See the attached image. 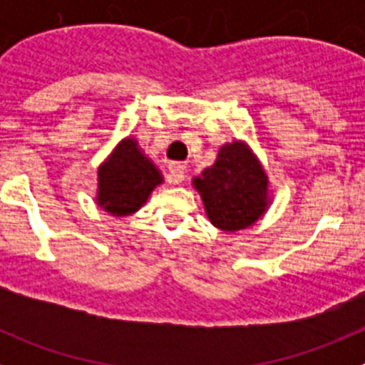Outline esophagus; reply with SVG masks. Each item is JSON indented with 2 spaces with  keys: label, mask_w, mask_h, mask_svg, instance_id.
<instances>
[{
  "label": "esophagus",
  "mask_w": 365,
  "mask_h": 365,
  "mask_svg": "<svg viewBox=\"0 0 365 365\" xmlns=\"http://www.w3.org/2000/svg\"><path fill=\"white\" fill-rule=\"evenodd\" d=\"M186 177V164H180V163H173L170 166V180H172L173 185H179L182 182Z\"/></svg>",
  "instance_id": "esophagus-1"
}]
</instances>
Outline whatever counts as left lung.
Segmentation results:
<instances>
[{"label":"left lung","instance_id":"obj_1","mask_svg":"<svg viewBox=\"0 0 365 365\" xmlns=\"http://www.w3.org/2000/svg\"><path fill=\"white\" fill-rule=\"evenodd\" d=\"M267 173L243 143L225 144L214 166L193 179L212 225L225 232L247 228L267 208Z\"/></svg>","mask_w":365,"mask_h":365}]
</instances>
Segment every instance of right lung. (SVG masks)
<instances>
[{"mask_svg":"<svg viewBox=\"0 0 365 365\" xmlns=\"http://www.w3.org/2000/svg\"><path fill=\"white\" fill-rule=\"evenodd\" d=\"M163 182L155 164L140 151L135 138H124L98 170V202L111 215H130L146 202Z\"/></svg>","mask_w":365,"mask_h":365,"instance_id":"right-lung-1","label":"right lung"}]
</instances>
